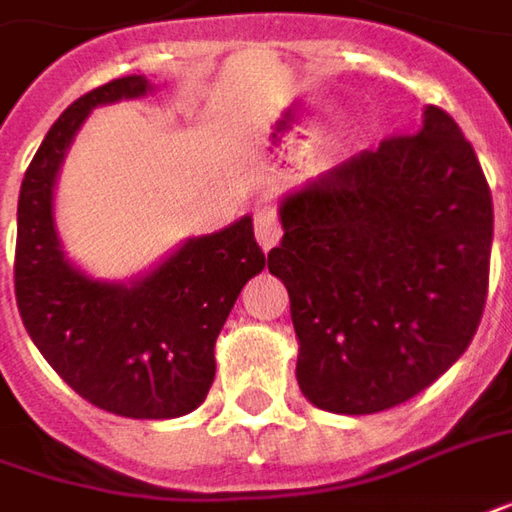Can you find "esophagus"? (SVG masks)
I'll list each match as a JSON object with an SVG mask.
<instances>
[{
    "label": "esophagus",
    "instance_id": "34e87169",
    "mask_svg": "<svg viewBox=\"0 0 512 512\" xmlns=\"http://www.w3.org/2000/svg\"><path fill=\"white\" fill-rule=\"evenodd\" d=\"M255 235L257 243L263 246V252H269L271 246L280 241V235H283L280 218H277V212H274V207H271L269 201L255 207Z\"/></svg>",
    "mask_w": 512,
    "mask_h": 512
}]
</instances>
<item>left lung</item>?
Wrapping results in <instances>:
<instances>
[{
  "mask_svg": "<svg viewBox=\"0 0 512 512\" xmlns=\"http://www.w3.org/2000/svg\"><path fill=\"white\" fill-rule=\"evenodd\" d=\"M269 271L291 300L297 381L336 415L415 398L468 350L488 300L493 201L454 117L426 109L280 204Z\"/></svg>",
  "mask_w": 512,
  "mask_h": 512,
  "instance_id": "obj_1",
  "label": "left lung"
}]
</instances>
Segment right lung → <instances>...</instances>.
Listing matches in <instances>:
<instances>
[{
	"label": "right lung",
	"mask_w": 512,
	"mask_h": 512,
	"mask_svg": "<svg viewBox=\"0 0 512 512\" xmlns=\"http://www.w3.org/2000/svg\"><path fill=\"white\" fill-rule=\"evenodd\" d=\"M145 92L142 75H125L78 97L52 123L19 193L13 285L30 339L81 398L111 415L165 420L207 398L215 339L266 255L246 215L187 241L131 285L89 280L66 260L52 224V187L66 148L95 106Z\"/></svg>",
	"instance_id": "1"
}]
</instances>
